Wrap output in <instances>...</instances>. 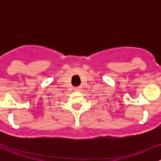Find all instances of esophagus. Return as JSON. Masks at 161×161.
<instances>
[{"mask_svg":"<svg viewBox=\"0 0 161 161\" xmlns=\"http://www.w3.org/2000/svg\"><path fill=\"white\" fill-rule=\"evenodd\" d=\"M80 89H81L80 87H75V88H74V90H75V91H80Z\"/></svg>","mask_w":161,"mask_h":161,"instance_id":"34e87169","label":"esophagus"}]
</instances>
